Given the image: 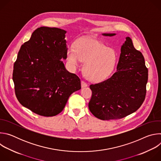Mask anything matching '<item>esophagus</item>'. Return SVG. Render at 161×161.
<instances>
[{"label": "esophagus", "instance_id": "esophagus-1", "mask_svg": "<svg viewBox=\"0 0 161 161\" xmlns=\"http://www.w3.org/2000/svg\"><path fill=\"white\" fill-rule=\"evenodd\" d=\"M81 87L82 88H84V87H86V86H87V83H86V82H85L84 81H81Z\"/></svg>", "mask_w": 161, "mask_h": 161}]
</instances>
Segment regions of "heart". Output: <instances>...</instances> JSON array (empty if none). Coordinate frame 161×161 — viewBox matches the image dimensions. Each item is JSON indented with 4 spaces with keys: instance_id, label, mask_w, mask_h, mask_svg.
Listing matches in <instances>:
<instances>
[{
    "instance_id": "b5f03b06",
    "label": "heart",
    "mask_w": 161,
    "mask_h": 161,
    "mask_svg": "<svg viewBox=\"0 0 161 161\" xmlns=\"http://www.w3.org/2000/svg\"><path fill=\"white\" fill-rule=\"evenodd\" d=\"M117 59L113 49L90 37L78 38L74 43V48H69L67 51V60L73 67L78 66L80 61L85 62V75L92 81L106 78L113 71Z\"/></svg>"
}]
</instances>
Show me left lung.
Wrapping results in <instances>:
<instances>
[{
	"instance_id": "obj_1",
	"label": "left lung",
	"mask_w": 161,
	"mask_h": 161,
	"mask_svg": "<svg viewBox=\"0 0 161 161\" xmlns=\"http://www.w3.org/2000/svg\"><path fill=\"white\" fill-rule=\"evenodd\" d=\"M113 36L115 34H103ZM145 58L127 37L121 47L117 71L101 82L91 84L90 112L101 120L122 119L138 109L145 101L148 81Z\"/></svg>"
}]
</instances>
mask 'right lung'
Segmentation results:
<instances>
[{"instance_id": "1", "label": "right lung", "mask_w": 161, "mask_h": 161, "mask_svg": "<svg viewBox=\"0 0 161 161\" xmlns=\"http://www.w3.org/2000/svg\"><path fill=\"white\" fill-rule=\"evenodd\" d=\"M66 31L41 27L21 45L13 66L17 99L24 107L44 117H53L64 108L69 96L81 89L75 74L60 60L67 58Z\"/></svg>"}]
</instances>
